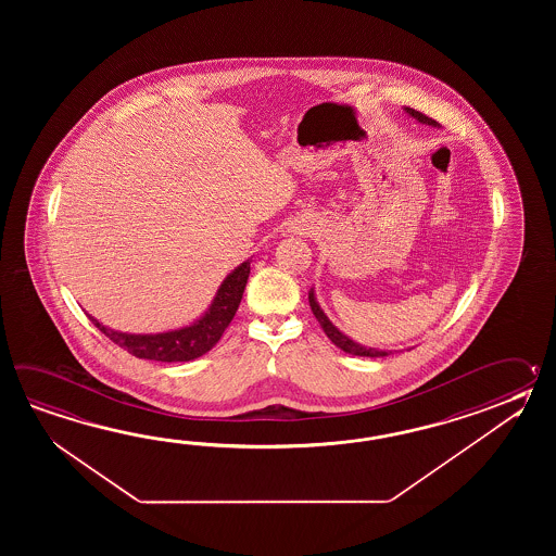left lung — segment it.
Here are the masks:
<instances>
[{"mask_svg": "<svg viewBox=\"0 0 556 556\" xmlns=\"http://www.w3.org/2000/svg\"><path fill=\"white\" fill-rule=\"evenodd\" d=\"M405 111L412 115V117L417 118L419 123H426V125H433V127H438L439 123L435 118L427 117L424 113H419V111H415L412 106H405ZM309 307H312V312H314V316L319 321V326L324 328L326 331V336L330 338L331 342L336 343L340 350H343L345 354L359 355V357H383V355H390L388 352H383V350H374V348H364V345H359V343H355L354 340H350L348 336H343L342 331L338 330L333 324H331L328 316L321 312V307L318 306V302H316V298H314V292H309Z\"/></svg>", "mask_w": 556, "mask_h": 556, "instance_id": "obj_1", "label": "left lung"}]
</instances>
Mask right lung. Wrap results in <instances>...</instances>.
<instances>
[{"label":"right lung","mask_w":556,"mask_h":556,"mask_svg":"<svg viewBox=\"0 0 556 556\" xmlns=\"http://www.w3.org/2000/svg\"><path fill=\"white\" fill-rule=\"evenodd\" d=\"M249 274L250 262H242L235 273L228 274V278L218 288L211 309L199 321H194L192 326L182 330L137 336V333L109 330L91 316L89 319L105 333L111 342L117 343L118 348L127 350L135 357L154 359V362H190L194 357L206 354L218 343L220 336L225 333L228 324L237 314Z\"/></svg>","instance_id":"1"}]
</instances>
